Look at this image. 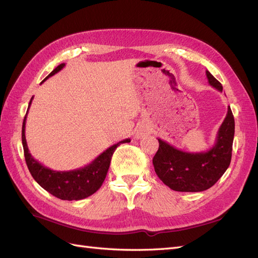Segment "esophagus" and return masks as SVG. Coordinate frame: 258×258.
<instances>
[{"mask_svg":"<svg viewBox=\"0 0 258 258\" xmlns=\"http://www.w3.org/2000/svg\"><path fill=\"white\" fill-rule=\"evenodd\" d=\"M145 134H146V130H145L144 128H140V129H138L137 132H136V138H137V139L142 138Z\"/></svg>","mask_w":258,"mask_h":258,"instance_id":"34e87169","label":"esophagus"}]
</instances>
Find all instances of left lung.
<instances>
[{
  "instance_id": "left-lung-1",
  "label": "left lung",
  "mask_w": 258,
  "mask_h": 258,
  "mask_svg": "<svg viewBox=\"0 0 258 258\" xmlns=\"http://www.w3.org/2000/svg\"><path fill=\"white\" fill-rule=\"evenodd\" d=\"M209 84L223 91V86L209 71ZM235 118L230 106L217 131L214 145L207 152L189 153L158 139L159 148L153 158L155 172L171 189L197 192L212 187L230 165Z\"/></svg>"
}]
</instances>
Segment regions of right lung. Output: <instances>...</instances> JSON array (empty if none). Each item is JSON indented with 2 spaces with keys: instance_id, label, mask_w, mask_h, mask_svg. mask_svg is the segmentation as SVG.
<instances>
[{
  "instance_id": "right-lung-1",
  "label": "right lung",
  "mask_w": 258,
  "mask_h": 258,
  "mask_svg": "<svg viewBox=\"0 0 258 258\" xmlns=\"http://www.w3.org/2000/svg\"><path fill=\"white\" fill-rule=\"evenodd\" d=\"M64 63H61L60 66H58L43 82L47 80L48 77L58 73L60 70L64 68ZM32 100L33 97L30 100L29 107L31 105V102H32ZM27 114L22 123L21 137L23 153H25V158L28 169L31 175H32L33 178L38 183V185L42 186L45 190H47L49 194L52 195V196L57 197L61 200H82L91 196L92 194H95L104 182L108 168H110L112 156L117 146H119L122 143L130 142V139H124L122 141L112 145L102 154L99 155L91 163L85 166L84 168L71 171H53L47 167L43 166L42 163L34 159L29 152L25 135Z\"/></svg>"
}]
</instances>
